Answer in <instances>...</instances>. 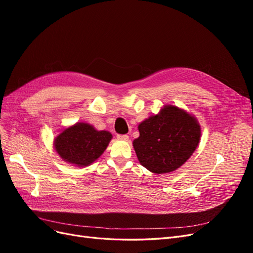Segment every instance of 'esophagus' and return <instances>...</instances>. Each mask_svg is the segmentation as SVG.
Instances as JSON below:
<instances>
[{
  "label": "esophagus",
  "instance_id": "obj_1",
  "mask_svg": "<svg viewBox=\"0 0 253 253\" xmlns=\"http://www.w3.org/2000/svg\"><path fill=\"white\" fill-rule=\"evenodd\" d=\"M117 139L122 140V141H127L128 136L127 135H117Z\"/></svg>",
  "mask_w": 253,
  "mask_h": 253
}]
</instances>
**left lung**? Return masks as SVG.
Listing matches in <instances>:
<instances>
[{"label": "left lung", "instance_id": "left-lung-1", "mask_svg": "<svg viewBox=\"0 0 253 253\" xmlns=\"http://www.w3.org/2000/svg\"><path fill=\"white\" fill-rule=\"evenodd\" d=\"M139 137L133 141L138 162L155 174L177 170L193 154L202 129L192 114L167 104L158 114L138 126Z\"/></svg>", "mask_w": 253, "mask_h": 253}]
</instances>
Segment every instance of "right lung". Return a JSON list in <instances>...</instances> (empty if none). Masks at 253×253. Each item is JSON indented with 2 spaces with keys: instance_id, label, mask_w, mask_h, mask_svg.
<instances>
[{
  "instance_id": "add662e5",
  "label": "right lung",
  "mask_w": 253,
  "mask_h": 253,
  "mask_svg": "<svg viewBox=\"0 0 253 253\" xmlns=\"http://www.w3.org/2000/svg\"><path fill=\"white\" fill-rule=\"evenodd\" d=\"M112 138L109 131H98L86 122H77L61 131L53 139V149L65 163L83 168L103 154Z\"/></svg>"
}]
</instances>
